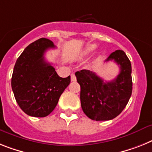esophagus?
Listing matches in <instances>:
<instances>
[{
  "instance_id": "1",
  "label": "esophagus",
  "mask_w": 152,
  "mask_h": 152,
  "mask_svg": "<svg viewBox=\"0 0 152 152\" xmlns=\"http://www.w3.org/2000/svg\"><path fill=\"white\" fill-rule=\"evenodd\" d=\"M76 80V76H75V74L72 73L71 74V81H72V82H75Z\"/></svg>"
}]
</instances>
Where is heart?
I'll return each mask as SVG.
<instances>
[{
	"instance_id": "heart-1",
	"label": "heart",
	"mask_w": 152,
	"mask_h": 152,
	"mask_svg": "<svg viewBox=\"0 0 152 152\" xmlns=\"http://www.w3.org/2000/svg\"><path fill=\"white\" fill-rule=\"evenodd\" d=\"M95 48L96 46L94 45H89V46L86 48V50H85L84 53H85V54H89V53H90L91 52H93V51L95 49Z\"/></svg>"
}]
</instances>
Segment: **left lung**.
I'll return each mask as SVG.
<instances>
[{
	"instance_id": "obj_1",
	"label": "left lung",
	"mask_w": 152,
	"mask_h": 152,
	"mask_svg": "<svg viewBox=\"0 0 152 152\" xmlns=\"http://www.w3.org/2000/svg\"><path fill=\"white\" fill-rule=\"evenodd\" d=\"M113 60L120 66L114 80L105 82L90 70L75 73L80 85V101L84 113L94 121H109L123 111L132 93L131 64L125 52L117 50L105 62Z\"/></svg>"
}]
</instances>
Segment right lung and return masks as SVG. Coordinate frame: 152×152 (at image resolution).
Here are the masks:
<instances>
[{"label": "right lung", "instance_id": "1", "mask_svg": "<svg viewBox=\"0 0 152 152\" xmlns=\"http://www.w3.org/2000/svg\"><path fill=\"white\" fill-rule=\"evenodd\" d=\"M55 48L52 41L42 38L25 48L14 67L11 87L15 100L31 117H44L52 113L70 83V76H58L54 67L45 60V52Z\"/></svg>", "mask_w": 152, "mask_h": 152}]
</instances>
